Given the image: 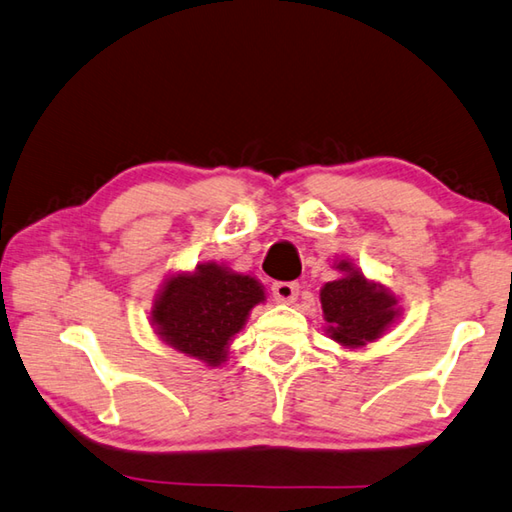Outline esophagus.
<instances>
[{"instance_id": "34e87169", "label": "esophagus", "mask_w": 512, "mask_h": 512, "mask_svg": "<svg viewBox=\"0 0 512 512\" xmlns=\"http://www.w3.org/2000/svg\"><path fill=\"white\" fill-rule=\"evenodd\" d=\"M274 301L278 303H294L298 296V283L296 281H281L272 285Z\"/></svg>"}]
</instances>
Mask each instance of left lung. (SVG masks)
<instances>
[{"label":"left lung","mask_w":512,"mask_h":512,"mask_svg":"<svg viewBox=\"0 0 512 512\" xmlns=\"http://www.w3.org/2000/svg\"><path fill=\"white\" fill-rule=\"evenodd\" d=\"M336 269H341L343 276L321 289L323 314L330 323L327 332L347 347L379 339L385 327L397 318V301L381 285L365 281V276L347 260H341Z\"/></svg>","instance_id":"8db88e82"}]
</instances>
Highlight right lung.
Here are the masks:
<instances>
[{"label":"right lung","mask_w":512,"mask_h":512,"mask_svg":"<svg viewBox=\"0 0 512 512\" xmlns=\"http://www.w3.org/2000/svg\"><path fill=\"white\" fill-rule=\"evenodd\" d=\"M260 301L265 292L256 278L209 263L194 274L171 276L153 303L151 318L162 341L216 368L227 359L231 336L243 330Z\"/></svg>","instance_id":"obj_1"}]
</instances>
